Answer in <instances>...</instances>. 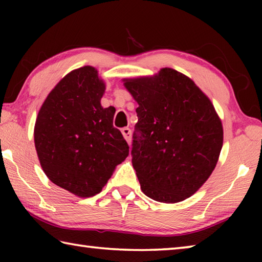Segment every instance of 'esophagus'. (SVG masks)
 Listing matches in <instances>:
<instances>
[{"label":"esophagus","mask_w":262,"mask_h":262,"mask_svg":"<svg viewBox=\"0 0 262 262\" xmlns=\"http://www.w3.org/2000/svg\"><path fill=\"white\" fill-rule=\"evenodd\" d=\"M121 133H122L123 137H125V140L128 142V144H130V141H132V130H130V128H128V127L122 128Z\"/></svg>","instance_id":"1"}]
</instances>
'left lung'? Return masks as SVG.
Segmentation results:
<instances>
[{
	"instance_id": "1",
	"label": "left lung",
	"mask_w": 262,
	"mask_h": 262,
	"mask_svg": "<svg viewBox=\"0 0 262 262\" xmlns=\"http://www.w3.org/2000/svg\"><path fill=\"white\" fill-rule=\"evenodd\" d=\"M123 82L139 104L132 163L142 192L158 202L185 200L219 161L223 127L214 106L192 79L171 68Z\"/></svg>"
}]
</instances>
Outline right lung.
<instances>
[{
    "label": "right lung",
    "instance_id": "right-lung-1",
    "mask_svg": "<svg viewBox=\"0 0 262 262\" xmlns=\"http://www.w3.org/2000/svg\"><path fill=\"white\" fill-rule=\"evenodd\" d=\"M105 84L90 66L73 70L50 92L38 113L34 145L52 183L77 196L98 194L129 155L113 127L112 106L100 99Z\"/></svg>",
    "mask_w": 262,
    "mask_h": 262
}]
</instances>
